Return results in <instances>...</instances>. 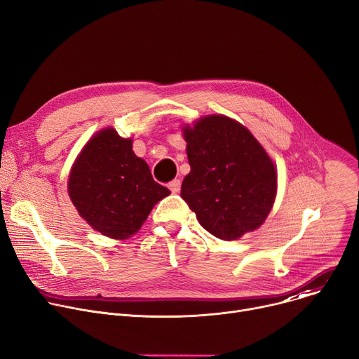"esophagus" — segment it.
<instances>
[{
	"label": "esophagus",
	"mask_w": 359,
	"mask_h": 359,
	"mask_svg": "<svg viewBox=\"0 0 359 359\" xmlns=\"http://www.w3.org/2000/svg\"><path fill=\"white\" fill-rule=\"evenodd\" d=\"M180 186H182V182L179 179H175L169 183V189L172 190L173 194H179L180 192Z\"/></svg>",
	"instance_id": "1"
}]
</instances>
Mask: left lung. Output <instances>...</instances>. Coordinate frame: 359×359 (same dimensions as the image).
Masks as SVG:
<instances>
[{
    "label": "left lung",
    "instance_id": "8db88e82",
    "mask_svg": "<svg viewBox=\"0 0 359 359\" xmlns=\"http://www.w3.org/2000/svg\"><path fill=\"white\" fill-rule=\"evenodd\" d=\"M182 133L190 172L180 195L199 224L225 241L258 229L277 196V167L261 142L222 114L183 124Z\"/></svg>",
    "mask_w": 359,
    "mask_h": 359
}]
</instances>
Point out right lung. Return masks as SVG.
<instances>
[{"mask_svg": "<svg viewBox=\"0 0 359 359\" xmlns=\"http://www.w3.org/2000/svg\"><path fill=\"white\" fill-rule=\"evenodd\" d=\"M67 194L92 229L124 241L170 190L154 182L146 160L133 151L131 137L105 127L86 141L72 164Z\"/></svg>", "mask_w": 359, "mask_h": 359, "instance_id": "1", "label": "right lung"}]
</instances>
